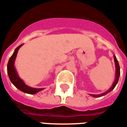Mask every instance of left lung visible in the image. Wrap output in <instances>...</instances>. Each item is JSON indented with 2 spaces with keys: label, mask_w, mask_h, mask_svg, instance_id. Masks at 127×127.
<instances>
[{
  "label": "left lung",
  "mask_w": 127,
  "mask_h": 127,
  "mask_svg": "<svg viewBox=\"0 0 127 127\" xmlns=\"http://www.w3.org/2000/svg\"><path fill=\"white\" fill-rule=\"evenodd\" d=\"M113 58H114V62L115 64V81L113 82V85H112V86H111L110 88L108 89V90H107L106 92L102 93V94H100V95H91L93 97H100V96L106 95V94H108V93H110L111 91H112L115 88V87L116 86V85H117L118 80H119V78H120V65H119L118 61L117 60L115 56H113Z\"/></svg>",
  "instance_id": "8db88e82"
}]
</instances>
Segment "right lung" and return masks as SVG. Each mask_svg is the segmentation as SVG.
<instances>
[{
  "label": "right lung",
  "mask_w": 127,
  "mask_h": 127,
  "mask_svg": "<svg viewBox=\"0 0 127 127\" xmlns=\"http://www.w3.org/2000/svg\"><path fill=\"white\" fill-rule=\"evenodd\" d=\"M23 44H21L20 46H19L14 50L12 56L9 58V60L8 61V63H7V74L9 76L10 81L12 82V83L16 87V88H18L23 93L33 95V94H36V93L42 91V90H44V88H34L29 87L19 76V75L17 74V71L16 70V68L14 67V62L16 60L17 53H18L19 49H20V47Z\"/></svg>",
  "instance_id": "obj_1"
}]
</instances>
